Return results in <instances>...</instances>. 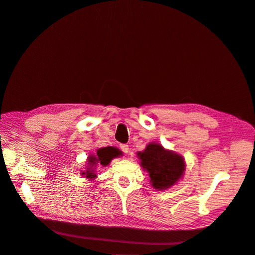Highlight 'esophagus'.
<instances>
[{"label":"esophagus","mask_w":255,"mask_h":255,"mask_svg":"<svg viewBox=\"0 0 255 255\" xmlns=\"http://www.w3.org/2000/svg\"><path fill=\"white\" fill-rule=\"evenodd\" d=\"M120 149H121L122 152H125V153H128V150H129L128 144H121V145H120Z\"/></svg>","instance_id":"esophagus-1"}]
</instances>
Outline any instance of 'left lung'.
Segmentation results:
<instances>
[{"mask_svg": "<svg viewBox=\"0 0 255 255\" xmlns=\"http://www.w3.org/2000/svg\"><path fill=\"white\" fill-rule=\"evenodd\" d=\"M141 166L148 171L152 186L155 189H166L179 181L185 170L182 156L165 150L158 143H150L143 152L138 153Z\"/></svg>", "mask_w": 255, "mask_h": 255, "instance_id": "8db88e82", "label": "left lung"}]
</instances>
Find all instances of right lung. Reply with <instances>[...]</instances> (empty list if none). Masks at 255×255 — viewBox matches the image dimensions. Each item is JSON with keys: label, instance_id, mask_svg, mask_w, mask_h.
<instances>
[{"label": "right lung", "instance_id": "right-lung-1", "mask_svg": "<svg viewBox=\"0 0 255 255\" xmlns=\"http://www.w3.org/2000/svg\"><path fill=\"white\" fill-rule=\"evenodd\" d=\"M120 154L119 150L116 148H113V146H106V148H101L99 149L96 153V155H91L88 158V167L86 172H83L82 174L87 177V179H94L97 175L95 174V170L92 169V167H95L97 164L106 166L111 163V160L118 156Z\"/></svg>", "mask_w": 255, "mask_h": 255}]
</instances>
